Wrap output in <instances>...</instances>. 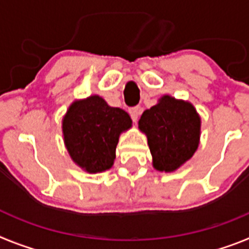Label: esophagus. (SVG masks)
I'll return each mask as SVG.
<instances>
[{
	"label": "esophagus",
	"mask_w": 249,
	"mask_h": 249,
	"mask_svg": "<svg viewBox=\"0 0 249 249\" xmlns=\"http://www.w3.org/2000/svg\"><path fill=\"white\" fill-rule=\"evenodd\" d=\"M141 112H142V109H141V107H138V106L137 107H132V108H129V114H131L133 122H136V121L138 120Z\"/></svg>",
	"instance_id": "esophagus-1"
}]
</instances>
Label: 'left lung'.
Listing matches in <instances>:
<instances>
[{"instance_id":"left-lung-1","label":"left lung","mask_w":249,"mask_h":249,"mask_svg":"<svg viewBox=\"0 0 249 249\" xmlns=\"http://www.w3.org/2000/svg\"><path fill=\"white\" fill-rule=\"evenodd\" d=\"M138 128L147 136L153 167L173 172L198 148L201 117L192 103L166 94L142 113Z\"/></svg>"}]
</instances>
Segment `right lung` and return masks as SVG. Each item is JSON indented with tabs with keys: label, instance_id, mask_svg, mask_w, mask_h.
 I'll return each instance as SVG.
<instances>
[{
	"label": "right lung",
	"instance_id": "add662e5",
	"mask_svg": "<svg viewBox=\"0 0 249 249\" xmlns=\"http://www.w3.org/2000/svg\"><path fill=\"white\" fill-rule=\"evenodd\" d=\"M131 127L126 111L111 107L97 94L74 101L62 121L66 148L74 163L89 173L113 166L120 135Z\"/></svg>",
	"mask_w": 249,
	"mask_h": 249
}]
</instances>
